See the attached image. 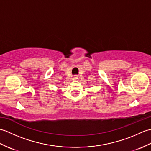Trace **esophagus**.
I'll return each mask as SVG.
<instances>
[{
    "instance_id": "34e87169",
    "label": "esophagus",
    "mask_w": 151,
    "mask_h": 151,
    "mask_svg": "<svg viewBox=\"0 0 151 151\" xmlns=\"http://www.w3.org/2000/svg\"><path fill=\"white\" fill-rule=\"evenodd\" d=\"M76 78H77V77H76V76H75V79H77Z\"/></svg>"
}]
</instances>
